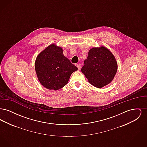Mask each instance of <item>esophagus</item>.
I'll return each instance as SVG.
<instances>
[{"label":"esophagus","mask_w":147,"mask_h":147,"mask_svg":"<svg viewBox=\"0 0 147 147\" xmlns=\"http://www.w3.org/2000/svg\"><path fill=\"white\" fill-rule=\"evenodd\" d=\"M77 67H78V69H79V70H80V69H81V68H82V65H81L80 64H77Z\"/></svg>","instance_id":"1"}]
</instances>
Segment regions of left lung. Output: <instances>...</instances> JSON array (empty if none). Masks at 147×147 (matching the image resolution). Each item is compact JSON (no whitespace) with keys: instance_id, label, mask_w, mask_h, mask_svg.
<instances>
[{"instance_id":"1","label":"left lung","mask_w":147,"mask_h":147,"mask_svg":"<svg viewBox=\"0 0 147 147\" xmlns=\"http://www.w3.org/2000/svg\"><path fill=\"white\" fill-rule=\"evenodd\" d=\"M81 70L92 85L101 88L112 82L117 63L109 49L104 46L94 47L89 50Z\"/></svg>"}]
</instances>
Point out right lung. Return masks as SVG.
Segmentation results:
<instances>
[{
    "mask_svg": "<svg viewBox=\"0 0 147 147\" xmlns=\"http://www.w3.org/2000/svg\"><path fill=\"white\" fill-rule=\"evenodd\" d=\"M35 70L40 83L49 90H57L68 83L78 68L63 55L61 47L52 44L37 57Z\"/></svg>",
    "mask_w": 147,
    "mask_h": 147,
    "instance_id": "obj_1",
    "label": "right lung"
}]
</instances>
